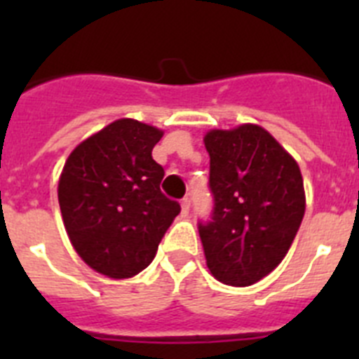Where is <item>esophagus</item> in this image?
Wrapping results in <instances>:
<instances>
[{
	"label": "esophagus",
	"instance_id": "1",
	"mask_svg": "<svg viewBox=\"0 0 359 359\" xmlns=\"http://www.w3.org/2000/svg\"><path fill=\"white\" fill-rule=\"evenodd\" d=\"M190 210V199L189 198H183L182 199V214L183 215H189Z\"/></svg>",
	"mask_w": 359,
	"mask_h": 359
}]
</instances>
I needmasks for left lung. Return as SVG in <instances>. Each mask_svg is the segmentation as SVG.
<instances>
[{
	"label": "left lung",
	"instance_id": "obj_1",
	"mask_svg": "<svg viewBox=\"0 0 359 359\" xmlns=\"http://www.w3.org/2000/svg\"><path fill=\"white\" fill-rule=\"evenodd\" d=\"M214 208L199 221L210 273L252 286L271 273L297 236L306 194L298 163L266 129L244 123L205 135Z\"/></svg>",
	"mask_w": 359,
	"mask_h": 359
}]
</instances>
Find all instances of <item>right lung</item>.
Listing matches in <instances>:
<instances>
[{"instance_id":"1","label":"right lung","mask_w":359,"mask_h":359,"mask_svg":"<svg viewBox=\"0 0 359 359\" xmlns=\"http://www.w3.org/2000/svg\"><path fill=\"white\" fill-rule=\"evenodd\" d=\"M160 129L120 118L73 149L59 180L62 221L86 264L111 278L135 277L156 255L180 203L161 192L152 160Z\"/></svg>"}]
</instances>
